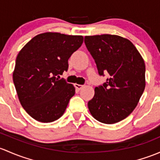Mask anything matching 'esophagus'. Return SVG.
Masks as SVG:
<instances>
[{"mask_svg":"<svg viewBox=\"0 0 160 160\" xmlns=\"http://www.w3.org/2000/svg\"><path fill=\"white\" fill-rule=\"evenodd\" d=\"M74 87L76 89H77V90H81V89L83 87V85H80V84H77V83H75Z\"/></svg>","mask_w":160,"mask_h":160,"instance_id":"1","label":"esophagus"}]
</instances>
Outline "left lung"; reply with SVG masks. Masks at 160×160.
Returning a JSON list of instances; mask_svg holds the SVG:
<instances>
[{"label":"left lung","mask_w":160,"mask_h":160,"mask_svg":"<svg viewBox=\"0 0 160 160\" xmlns=\"http://www.w3.org/2000/svg\"><path fill=\"white\" fill-rule=\"evenodd\" d=\"M84 43L99 74H109L107 81L95 88L89 110L103 123L120 122L133 111L144 91L143 59L132 42L117 35L86 36Z\"/></svg>","instance_id":"1"}]
</instances>
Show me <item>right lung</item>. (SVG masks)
Instances as JSON below:
<instances>
[{
    "label": "right lung",
    "mask_w": 160,
    "mask_h": 160,
    "mask_svg": "<svg viewBox=\"0 0 160 160\" xmlns=\"http://www.w3.org/2000/svg\"><path fill=\"white\" fill-rule=\"evenodd\" d=\"M83 41V36L48 32L32 38L19 52L13 81L21 106L32 118L50 122L65 112L75 87L59 78Z\"/></svg>",
    "instance_id": "1"
}]
</instances>
